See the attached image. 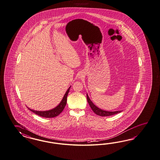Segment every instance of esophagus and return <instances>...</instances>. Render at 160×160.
<instances>
[{
  "label": "esophagus",
  "mask_w": 160,
  "mask_h": 160,
  "mask_svg": "<svg viewBox=\"0 0 160 160\" xmlns=\"http://www.w3.org/2000/svg\"><path fill=\"white\" fill-rule=\"evenodd\" d=\"M79 76H80V78H82V77H83V76H84V73H82V72H81V73H80V74H79Z\"/></svg>",
  "instance_id": "esophagus-1"
}]
</instances>
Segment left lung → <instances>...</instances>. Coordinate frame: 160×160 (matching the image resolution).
Returning a JSON list of instances; mask_svg holds the SVG:
<instances>
[{"label": "left lung", "instance_id": "8db88e82", "mask_svg": "<svg viewBox=\"0 0 160 160\" xmlns=\"http://www.w3.org/2000/svg\"><path fill=\"white\" fill-rule=\"evenodd\" d=\"M87 101L88 102V104L90 105V107H91L92 110L93 111V112L95 113V114L101 116V117H108V116H111L117 114L118 113L121 112L122 111H104L100 108H98L91 101L90 98H89L88 95L87 94Z\"/></svg>", "mask_w": 160, "mask_h": 160}]
</instances>
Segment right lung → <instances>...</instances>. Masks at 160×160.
<instances>
[{
    "mask_svg": "<svg viewBox=\"0 0 160 160\" xmlns=\"http://www.w3.org/2000/svg\"><path fill=\"white\" fill-rule=\"evenodd\" d=\"M71 86L69 87L68 90L66 91L65 95L63 96V98L62 99L61 102L58 105H57L55 108H53L51 110L48 111H35L33 109H31L30 108L27 107L28 109H30L31 112L34 113L35 114L39 115L40 117H43V118H54L59 115L61 113L63 109L65 108V106L67 103V97L68 95L70 88Z\"/></svg>",
    "mask_w": 160,
    "mask_h": 160,
    "instance_id": "obj_1",
    "label": "right lung"
}]
</instances>
